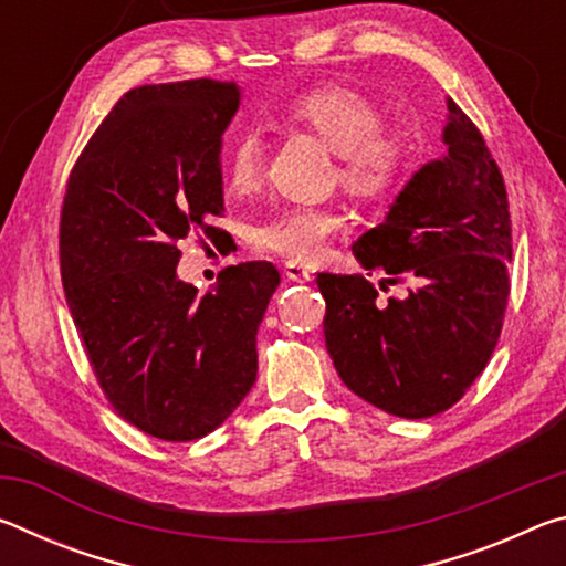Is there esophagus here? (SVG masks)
I'll use <instances>...</instances> for the list:
<instances>
[{
  "label": "esophagus",
  "instance_id": "obj_1",
  "mask_svg": "<svg viewBox=\"0 0 566 566\" xmlns=\"http://www.w3.org/2000/svg\"><path fill=\"white\" fill-rule=\"evenodd\" d=\"M284 274H286V280H292V282H310L312 280V272L296 262H286Z\"/></svg>",
  "mask_w": 566,
  "mask_h": 566
}]
</instances>
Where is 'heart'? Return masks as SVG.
I'll use <instances>...</instances> for the list:
<instances>
[{"mask_svg":"<svg viewBox=\"0 0 566 566\" xmlns=\"http://www.w3.org/2000/svg\"><path fill=\"white\" fill-rule=\"evenodd\" d=\"M280 119L314 134L327 145L337 167L339 185L359 202H381L395 191L411 165V145L401 132L381 127L385 117L375 102L339 84L314 87L284 104ZM264 142L254 129L237 132L224 155V187L229 195L247 197L264 181ZM344 227V214L329 205H294L276 209L252 229L260 252L286 262H314L327 252L329 239Z\"/></svg>","mask_w":566,"mask_h":566,"instance_id":"heart-1","label":"heart"}]
</instances>
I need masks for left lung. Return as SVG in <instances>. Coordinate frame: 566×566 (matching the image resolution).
Segmentation results:
<instances>
[{"instance_id":"obj_1","label":"left lung","mask_w":566,"mask_h":566,"mask_svg":"<svg viewBox=\"0 0 566 566\" xmlns=\"http://www.w3.org/2000/svg\"><path fill=\"white\" fill-rule=\"evenodd\" d=\"M447 155L415 171L387 219L354 242L364 270L407 284L379 302L361 274H317L324 342L354 395L387 415L447 411L482 375L510 302L512 219L504 177L476 124L447 99Z\"/></svg>"}]
</instances>
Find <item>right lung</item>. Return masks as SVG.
Instances as JSON below:
<instances>
[{
  "mask_svg": "<svg viewBox=\"0 0 566 566\" xmlns=\"http://www.w3.org/2000/svg\"><path fill=\"white\" fill-rule=\"evenodd\" d=\"M237 107V84L207 76L129 90L64 191L62 284L94 377L122 419L165 442L214 432L247 397L280 286L272 262L227 266L202 296L177 276L179 239L227 234L212 219Z\"/></svg>",
  "mask_w": 566,
  "mask_h": 566,
  "instance_id": "obj_1",
  "label": "right lung"
}]
</instances>
